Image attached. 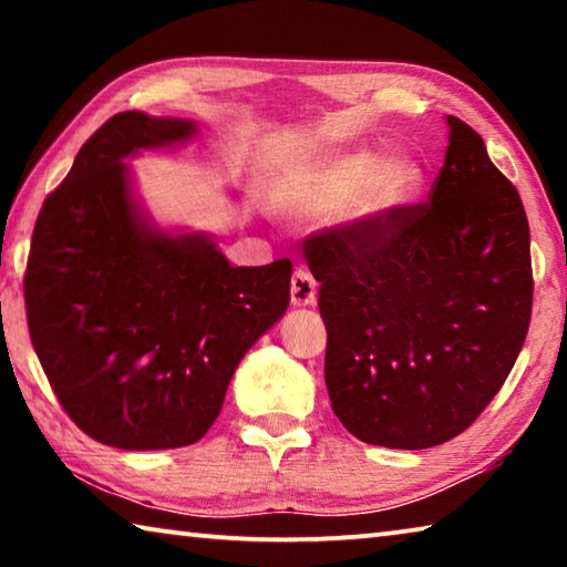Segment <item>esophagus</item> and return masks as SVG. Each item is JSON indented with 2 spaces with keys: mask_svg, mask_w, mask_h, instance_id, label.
Returning <instances> with one entry per match:
<instances>
[{
  "mask_svg": "<svg viewBox=\"0 0 567 567\" xmlns=\"http://www.w3.org/2000/svg\"><path fill=\"white\" fill-rule=\"evenodd\" d=\"M315 295H318V287H315L312 275L307 270H295L292 282H290V300L295 307H307L315 302Z\"/></svg>",
  "mask_w": 567,
  "mask_h": 567,
  "instance_id": "esophagus-1",
  "label": "esophagus"
}]
</instances>
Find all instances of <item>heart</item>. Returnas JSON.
I'll return each instance as SVG.
<instances>
[{
    "label": "heart",
    "instance_id": "1",
    "mask_svg": "<svg viewBox=\"0 0 567 567\" xmlns=\"http://www.w3.org/2000/svg\"><path fill=\"white\" fill-rule=\"evenodd\" d=\"M422 189L425 169L415 157L352 147L307 172L295 189V207L307 217H332L348 206V225L375 237L420 203Z\"/></svg>",
    "mask_w": 567,
    "mask_h": 567
}]
</instances>
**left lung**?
Instances as JSON below:
<instances>
[{
	"label": "left lung",
	"instance_id": "obj_1",
	"mask_svg": "<svg viewBox=\"0 0 567 567\" xmlns=\"http://www.w3.org/2000/svg\"><path fill=\"white\" fill-rule=\"evenodd\" d=\"M427 203L382 235L324 229L305 255L328 328L334 415L370 445L425 450L467 430L523 350L530 227L480 134L447 114Z\"/></svg>",
	"mask_w": 567,
	"mask_h": 567
}]
</instances>
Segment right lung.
I'll return each instance as SVG.
<instances>
[{"label":"right lung","mask_w":567,"mask_h":567,"mask_svg":"<svg viewBox=\"0 0 567 567\" xmlns=\"http://www.w3.org/2000/svg\"><path fill=\"white\" fill-rule=\"evenodd\" d=\"M197 124L120 112L84 142L37 217L24 305L56 400L102 445L197 443L245 352L290 305V260L235 267L203 233L150 219L124 159Z\"/></svg>","instance_id":"obj_1"}]
</instances>
